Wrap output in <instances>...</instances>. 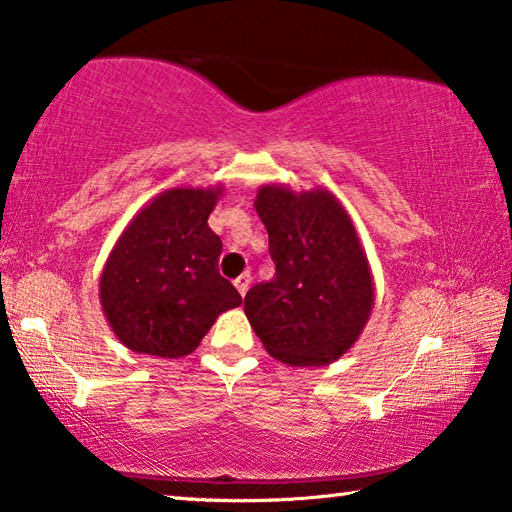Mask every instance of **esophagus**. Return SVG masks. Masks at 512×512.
Instances as JSON below:
<instances>
[{
	"mask_svg": "<svg viewBox=\"0 0 512 512\" xmlns=\"http://www.w3.org/2000/svg\"><path fill=\"white\" fill-rule=\"evenodd\" d=\"M250 280H253V278H250V273H248V271H246V273H241V276L234 280V287H236V292H239L241 296H246L248 287H250Z\"/></svg>",
	"mask_w": 512,
	"mask_h": 512,
	"instance_id": "esophagus-1",
	"label": "esophagus"
}]
</instances>
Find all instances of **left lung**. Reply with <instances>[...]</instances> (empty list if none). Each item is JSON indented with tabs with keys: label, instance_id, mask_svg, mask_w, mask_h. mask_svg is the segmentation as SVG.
Segmentation results:
<instances>
[{
	"label": "left lung",
	"instance_id": "left-lung-1",
	"mask_svg": "<svg viewBox=\"0 0 512 512\" xmlns=\"http://www.w3.org/2000/svg\"><path fill=\"white\" fill-rule=\"evenodd\" d=\"M276 276L246 294V317L266 352L294 368L329 365L354 347L375 305L356 227L326 188L257 190Z\"/></svg>",
	"mask_w": 512,
	"mask_h": 512
}]
</instances>
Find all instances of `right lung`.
<instances>
[{
  "instance_id": "1",
  "label": "right lung",
  "mask_w": 512,
  "mask_h": 512,
  "mask_svg": "<svg viewBox=\"0 0 512 512\" xmlns=\"http://www.w3.org/2000/svg\"><path fill=\"white\" fill-rule=\"evenodd\" d=\"M223 186L170 188L156 195L114 243L98 296L110 329L131 352L193 354L241 296L218 273L223 250L209 216Z\"/></svg>"
}]
</instances>
